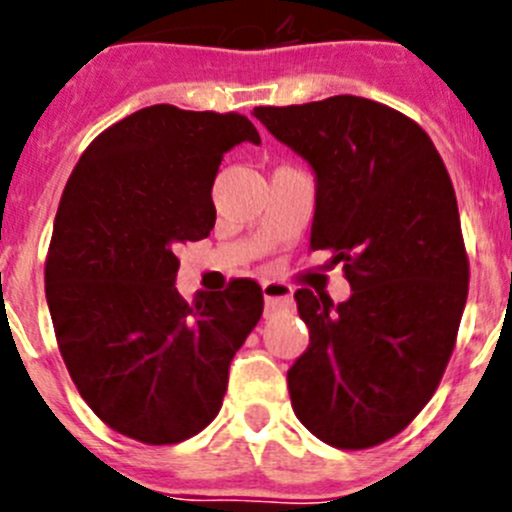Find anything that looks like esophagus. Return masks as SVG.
Wrapping results in <instances>:
<instances>
[{
	"mask_svg": "<svg viewBox=\"0 0 512 512\" xmlns=\"http://www.w3.org/2000/svg\"><path fill=\"white\" fill-rule=\"evenodd\" d=\"M262 294H265L267 314L277 312V309L292 307V287L285 285V282H275V280L262 282Z\"/></svg>",
	"mask_w": 512,
	"mask_h": 512,
	"instance_id": "esophagus-1",
	"label": "esophagus"
}]
</instances>
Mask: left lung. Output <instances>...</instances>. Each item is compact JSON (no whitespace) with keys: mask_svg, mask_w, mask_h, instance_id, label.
Listing matches in <instances>:
<instances>
[{"mask_svg":"<svg viewBox=\"0 0 512 512\" xmlns=\"http://www.w3.org/2000/svg\"><path fill=\"white\" fill-rule=\"evenodd\" d=\"M255 116L314 168L309 247L352 285L337 307L294 292L309 347L287 371L292 409L329 446H379L428 404L456 347L471 272L453 183L428 133L384 103L332 96Z\"/></svg>","mask_w":512,"mask_h":512,"instance_id":"1","label":"left lung"}]
</instances>
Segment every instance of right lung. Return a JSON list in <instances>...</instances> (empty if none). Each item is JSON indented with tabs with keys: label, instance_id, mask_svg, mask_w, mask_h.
Instances as JSON below:
<instances>
[{
	"label": "right lung",
	"instance_id": "1",
	"mask_svg": "<svg viewBox=\"0 0 512 512\" xmlns=\"http://www.w3.org/2000/svg\"><path fill=\"white\" fill-rule=\"evenodd\" d=\"M260 143L240 113L141 108L81 153L51 232L44 282L71 381L113 431L168 446L203 431L223 406L227 371L262 317V289H175V247L215 225L220 160Z\"/></svg>",
	"mask_w": 512,
	"mask_h": 512
}]
</instances>
